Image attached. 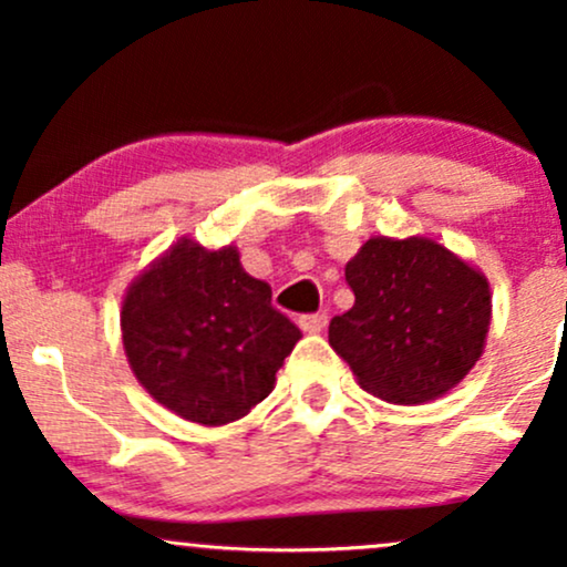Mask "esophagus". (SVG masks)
Here are the masks:
<instances>
[{
	"instance_id": "34e87169",
	"label": "esophagus",
	"mask_w": 567,
	"mask_h": 567,
	"mask_svg": "<svg viewBox=\"0 0 567 567\" xmlns=\"http://www.w3.org/2000/svg\"><path fill=\"white\" fill-rule=\"evenodd\" d=\"M298 324H301L303 333H320L324 324H328V315H324V311H317V315H303L301 320H298Z\"/></svg>"
}]
</instances>
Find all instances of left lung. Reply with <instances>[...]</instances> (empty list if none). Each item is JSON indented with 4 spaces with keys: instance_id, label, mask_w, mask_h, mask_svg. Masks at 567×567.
I'll use <instances>...</instances> for the list:
<instances>
[{
    "instance_id": "8db88e82",
    "label": "left lung",
    "mask_w": 567,
    "mask_h": 567,
    "mask_svg": "<svg viewBox=\"0 0 567 567\" xmlns=\"http://www.w3.org/2000/svg\"><path fill=\"white\" fill-rule=\"evenodd\" d=\"M354 306L328 341L360 386L394 405L437 400L480 360L491 328L483 271L429 237H370L347 264Z\"/></svg>"
}]
</instances>
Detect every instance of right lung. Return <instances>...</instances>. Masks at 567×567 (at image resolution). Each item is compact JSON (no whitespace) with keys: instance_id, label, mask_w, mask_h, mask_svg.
I'll return each instance as SVG.
<instances>
[{"instance_id":"1","label":"right lung","mask_w":567,"mask_h":567,"mask_svg":"<svg viewBox=\"0 0 567 567\" xmlns=\"http://www.w3.org/2000/svg\"><path fill=\"white\" fill-rule=\"evenodd\" d=\"M120 324L141 386L205 426L231 424L266 400L301 338L237 247L207 250L188 237L130 282Z\"/></svg>"}]
</instances>
